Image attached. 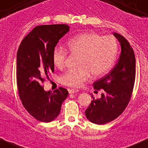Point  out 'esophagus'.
<instances>
[{
	"label": "esophagus",
	"instance_id": "34e87169",
	"mask_svg": "<svg viewBox=\"0 0 148 148\" xmlns=\"http://www.w3.org/2000/svg\"><path fill=\"white\" fill-rule=\"evenodd\" d=\"M79 92L78 89H69V94H74V93H77V92Z\"/></svg>",
	"mask_w": 148,
	"mask_h": 148
}]
</instances>
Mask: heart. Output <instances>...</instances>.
Listing matches in <instances>:
<instances>
[{"instance_id": "1", "label": "heart", "mask_w": 148, "mask_h": 148, "mask_svg": "<svg viewBox=\"0 0 148 148\" xmlns=\"http://www.w3.org/2000/svg\"><path fill=\"white\" fill-rule=\"evenodd\" d=\"M72 55L78 56L77 70H69L59 77L62 84L78 87L90 77H101L109 71L115 61L118 49L116 39L112 36H102L96 33H85L75 36L67 43ZM68 53L56 48L53 53L55 67L62 69Z\"/></svg>"}]
</instances>
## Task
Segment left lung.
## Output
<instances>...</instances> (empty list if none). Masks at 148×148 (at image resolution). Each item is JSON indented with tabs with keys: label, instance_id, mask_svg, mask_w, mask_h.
<instances>
[{
	"label": "left lung",
	"instance_id": "obj_1",
	"mask_svg": "<svg viewBox=\"0 0 148 148\" xmlns=\"http://www.w3.org/2000/svg\"><path fill=\"white\" fill-rule=\"evenodd\" d=\"M121 45L118 62L108 74L94 82V89H103L101 99H94L85 110L92 123L105 124L118 117L132 97L136 77V59L132 46L122 35L113 33Z\"/></svg>",
	"mask_w": 148,
	"mask_h": 148
}]
</instances>
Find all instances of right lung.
<instances>
[{"instance_id":"1","label":"right lung","mask_w":148,"mask_h":148,"mask_svg":"<svg viewBox=\"0 0 148 148\" xmlns=\"http://www.w3.org/2000/svg\"><path fill=\"white\" fill-rule=\"evenodd\" d=\"M69 29L66 24L38 26L22 40L18 49L16 84L19 98L25 109L40 122L54 120L69 95L63 87L46 92L42 83L54 72V47Z\"/></svg>"}]
</instances>
